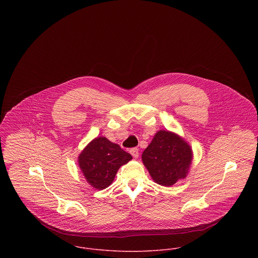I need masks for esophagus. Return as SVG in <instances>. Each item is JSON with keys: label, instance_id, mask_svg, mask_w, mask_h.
I'll return each mask as SVG.
<instances>
[{"label": "esophagus", "instance_id": "esophagus-1", "mask_svg": "<svg viewBox=\"0 0 258 258\" xmlns=\"http://www.w3.org/2000/svg\"><path fill=\"white\" fill-rule=\"evenodd\" d=\"M130 154L134 157V158H138L139 157V150L137 148H132L130 149Z\"/></svg>", "mask_w": 258, "mask_h": 258}]
</instances>
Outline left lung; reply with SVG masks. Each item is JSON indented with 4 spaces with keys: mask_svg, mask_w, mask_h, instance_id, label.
I'll use <instances>...</instances> for the list:
<instances>
[{
    "mask_svg": "<svg viewBox=\"0 0 258 258\" xmlns=\"http://www.w3.org/2000/svg\"><path fill=\"white\" fill-rule=\"evenodd\" d=\"M192 160L190 146L176 133L160 130L143 154L142 161L155 183L170 186L184 179Z\"/></svg>",
    "mask_w": 258,
    "mask_h": 258,
    "instance_id": "obj_1",
    "label": "left lung"
}]
</instances>
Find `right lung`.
Returning a JSON list of instances; mask_svg holds the SVG:
<instances>
[{
	"label": "right lung",
	"instance_id": "obj_1",
	"mask_svg": "<svg viewBox=\"0 0 258 258\" xmlns=\"http://www.w3.org/2000/svg\"><path fill=\"white\" fill-rule=\"evenodd\" d=\"M132 156L105 137L93 139L78 156V166L88 184L94 188L109 186L119 168Z\"/></svg>",
	"mask_w": 258,
	"mask_h": 258
}]
</instances>
